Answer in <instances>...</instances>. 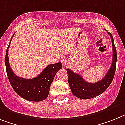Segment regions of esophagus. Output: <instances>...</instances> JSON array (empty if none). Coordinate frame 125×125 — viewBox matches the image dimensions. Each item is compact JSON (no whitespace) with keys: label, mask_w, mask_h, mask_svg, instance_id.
Listing matches in <instances>:
<instances>
[{"label":"esophagus","mask_w":125,"mask_h":125,"mask_svg":"<svg viewBox=\"0 0 125 125\" xmlns=\"http://www.w3.org/2000/svg\"><path fill=\"white\" fill-rule=\"evenodd\" d=\"M61 62L63 65V66L64 67H66L68 64V59L66 57H63V58L61 59Z\"/></svg>","instance_id":"obj_1"}]
</instances>
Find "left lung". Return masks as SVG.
Returning a JSON list of instances; mask_svg holds the SVG:
<instances>
[{
  "label": "left lung",
  "instance_id": "left-lung-1",
  "mask_svg": "<svg viewBox=\"0 0 125 125\" xmlns=\"http://www.w3.org/2000/svg\"><path fill=\"white\" fill-rule=\"evenodd\" d=\"M108 34L112 40L113 56L111 68L105 76L104 77V79L96 83H89L85 81L83 78L78 73H74L70 69H66L69 85L72 93L76 97L83 100L96 97L103 93L109 87L114 79V74L116 72L117 52L112 34L109 32Z\"/></svg>",
  "mask_w": 125,
  "mask_h": 125
}]
</instances>
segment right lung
Wrapping results in <instances>:
<instances>
[{
    "label": "right lung",
    "instance_id": "add662e5",
    "mask_svg": "<svg viewBox=\"0 0 125 125\" xmlns=\"http://www.w3.org/2000/svg\"><path fill=\"white\" fill-rule=\"evenodd\" d=\"M6 52V68L8 79L14 91L20 96L31 102H41L48 97L50 87L55 74L62 68L61 62L49 64L43 72L34 79H25L16 76L12 71L9 63L8 49L11 40Z\"/></svg>",
    "mask_w": 125,
    "mask_h": 125
}]
</instances>
